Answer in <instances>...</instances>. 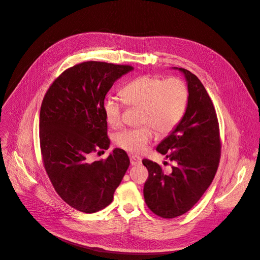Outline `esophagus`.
<instances>
[{
    "label": "esophagus",
    "mask_w": 260,
    "mask_h": 260,
    "mask_svg": "<svg viewBox=\"0 0 260 260\" xmlns=\"http://www.w3.org/2000/svg\"><path fill=\"white\" fill-rule=\"evenodd\" d=\"M129 160H131L132 166H137V165H140L141 162H142V159H141V157L136 156V155H131Z\"/></svg>",
    "instance_id": "obj_1"
}]
</instances>
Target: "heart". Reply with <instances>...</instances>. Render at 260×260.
I'll list each match as a JSON object with an SVG mask.
<instances>
[{"label":"heart","mask_w":260,"mask_h":260,"mask_svg":"<svg viewBox=\"0 0 260 260\" xmlns=\"http://www.w3.org/2000/svg\"><path fill=\"white\" fill-rule=\"evenodd\" d=\"M120 98L128 108H140L139 124L142 126L125 129L115 137V143L121 149L141 154L146 151L153 138L171 134L185 113L188 91L185 83L178 78L168 80L156 76L139 77L126 84L120 91ZM103 112L108 124L120 128L123 124V103L115 98H106Z\"/></svg>","instance_id":"1"}]
</instances>
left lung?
Wrapping results in <instances>:
<instances>
[{"label":"left lung","mask_w":260,"mask_h":260,"mask_svg":"<svg viewBox=\"0 0 260 260\" xmlns=\"http://www.w3.org/2000/svg\"><path fill=\"white\" fill-rule=\"evenodd\" d=\"M174 68L185 77L187 107L177 127L156 147L173 166L165 171L150 159L142 160L148 170L145 202L154 215L165 219L185 214L199 201L214 179L221 157L219 121L207 91L194 74Z\"/></svg>","instance_id":"8db88e82"}]
</instances>
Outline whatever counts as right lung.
<instances>
[{
    "label": "right lung",
    "mask_w": 260,
    "mask_h": 260,
    "mask_svg": "<svg viewBox=\"0 0 260 260\" xmlns=\"http://www.w3.org/2000/svg\"><path fill=\"white\" fill-rule=\"evenodd\" d=\"M134 67L87 61L69 67L46 91L40 108L39 141L44 169L61 199L86 214L108 206L129 158L115 148L105 160L90 155L110 146L103 102L115 81Z\"/></svg>",
    "instance_id": "add662e5"
}]
</instances>
